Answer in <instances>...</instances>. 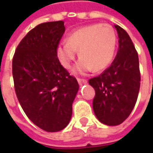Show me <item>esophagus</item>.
I'll list each match as a JSON object with an SVG mask.
<instances>
[{
    "mask_svg": "<svg viewBox=\"0 0 153 153\" xmlns=\"http://www.w3.org/2000/svg\"><path fill=\"white\" fill-rule=\"evenodd\" d=\"M78 80V83H79V85H83V84H85L87 83V80L86 79H77Z\"/></svg>",
    "mask_w": 153,
    "mask_h": 153,
    "instance_id": "34e87169",
    "label": "esophagus"
}]
</instances>
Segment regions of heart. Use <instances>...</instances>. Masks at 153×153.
Returning <instances> with one entry per match:
<instances>
[{
    "label": "heart",
    "instance_id": "b5f03b06",
    "mask_svg": "<svg viewBox=\"0 0 153 153\" xmlns=\"http://www.w3.org/2000/svg\"><path fill=\"white\" fill-rule=\"evenodd\" d=\"M116 46V34L109 25H91L70 33L66 42L57 47V55L65 68H70L78 51L80 57L75 71L84 74L93 69L100 71L108 66Z\"/></svg>",
    "mask_w": 153,
    "mask_h": 153
}]
</instances>
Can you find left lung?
I'll return each mask as SVG.
<instances>
[{
  "label": "left lung",
  "mask_w": 153,
  "mask_h": 153,
  "mask_svg": "<svg viewBox=\"0 0 153 153\" xmlns=\"http://www.w3.org/2000/svg\"><path fill=\"white\" fill-rule=\"evenodd\" d=\"M119 49L111 66L88 80L95 90L93 108L100 122L120 125L134 109L140 88L138 52L125 29L115 25Z\"/></svg>",
  "instance_id": "8db88e82"
}]
</instances>
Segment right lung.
<instances>
[{
    "label": "right lung",
    "mask_w": 153,
    "mask_h": 153,
    "mask_svg": "<svg viewBox=\"0 0 153 153\" xmlns=\"http://www.w3.org/2000/svg\"><path fill=\"white\" fill-rule=\"evenodd\" d=\"M65 31L64 21L38 25L22 39L12 60L20 106L34 125L47 132L60 131L68 125L79 87L57 57Z\"/></svg>",
    "instance_id": "obj_1"
}]
</instances>
